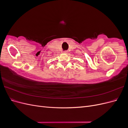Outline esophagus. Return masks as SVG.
Segmentation results:
<instances>
[{"instance_id":"34e87169","label":"esophagus","mask_w":128,"mask_h":128,"mask_svg":"<svg viewBox=\"0 0 128 128\" xmlns=\"http://www.w3.org/2000/svg\"><path fill=\"white\" fill-rule=\"evenodd\" d=\"M64 53L67 54V53H68V51H64Z\"/></svg>"}]
</instances>
